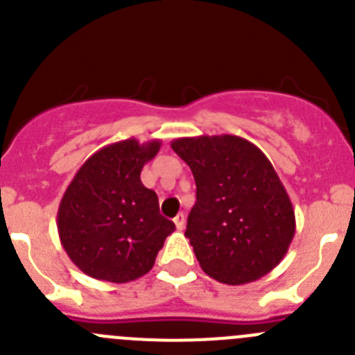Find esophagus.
<instances>
[{"instance_id": "34e87169", "label": "esophagus", "mask_w": 355, "mask_h": 355, "mask_svg": "<svg viewBox=\"0 0 355 355\" xmlns=\"http://www.w3.org/2000/svg\"><path fill=\"white\" fill-rule=\"evenodd\" d=\"M174 225L178 230H184V226H187V216H184L183 212H180V214L174 218Z\"/></svg>"}]
</instances>
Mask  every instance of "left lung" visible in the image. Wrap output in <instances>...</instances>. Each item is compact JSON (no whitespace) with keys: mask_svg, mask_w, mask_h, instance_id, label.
Listing matches in <instances>:
<instances>
[{"mask_svg":"<svg viewBox=\"0 0 355 355\" xmlns=\"http://www.w3.org/2000/svg\"><path fill=\"white\" fill-rule=\"evenodd\" d=\"M193 172L197 202L187 235L202 270L223 284H248L284 259L295 237L291 198L258 146L232 134L171 143Z\"/></svg>","mask_w":355,"mask_h":355,"instance_id":"8db88e82","label":"left lung"}]
</instances>
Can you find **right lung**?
Wrapping results in <instances>:
<instances>
[{
	"label": "right lung",
	"instance_id": "obj_1",
	"mask_svg": "<svg viewBox=\"0 0 355 355\" xmlns=\"http://www.w3.org/2000/svg\"><path fill=\"white\" fill-rule=\"evenodd\" d=\"M160 139L107 144L87 158L57 211L60 244L71 261L97 281L125 284L150 272L174 223L158 211V197L141 183L144 164Z\"/></svg>",
	"mask_w": 355,
	"mask_h": 355
}]
</instances>
